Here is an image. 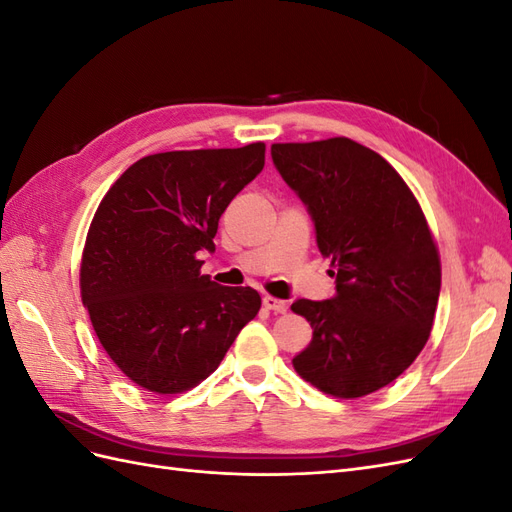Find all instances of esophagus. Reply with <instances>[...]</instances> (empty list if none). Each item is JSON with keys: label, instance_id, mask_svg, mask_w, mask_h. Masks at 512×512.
Masks as SVG:
<instances>
[{"label": "esophagus", "instance_id": "esophagus-1", "mask_svg": "<svg viewBox=\"0 0 512 512\" xmlns=\"http://www.w3.org/2000/svg\"><path fill=\"white\" fill-rule=\"evenodd\" d=\"M262 305H265L267 309H271V312H275V314H284L286 309H288L286 301L277 299V297H271V294H265V297H262Z\"/></svg>", "mask_w": 512, "mask_h": 512}]
</instances>
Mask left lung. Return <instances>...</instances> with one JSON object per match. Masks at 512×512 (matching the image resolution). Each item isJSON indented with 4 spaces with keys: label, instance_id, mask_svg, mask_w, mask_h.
Masks as SVG:
<instances>
[{
    "label": "left lung",
    "instance_id": "8db88e82",
    "mask_svg": "<svg viewBox=\"0 0 512 512\" xmlns=\"http://www.w3.org/2000/svg\"><path fill=\"white\" fill-rule=\"evenodd\" d=\"M307 205L337 294L299 299L312 342L292 359L318 391L356 399L391 384L425 348L440 297V254L425 213L380 153L346 136L271 145Z\"/></svg>",
    "mask_w": 512,
    "mask_h": 512
}]
</instances>
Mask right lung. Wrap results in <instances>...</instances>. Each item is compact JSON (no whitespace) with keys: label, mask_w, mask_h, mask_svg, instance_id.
<instances>
[{"label":"right lung","mask_w":512,"mask_h":512,"mask_svg":"<svg viewBox=\"0 0 512 512\" xmlns=\"http://www.w3.org/2000/svg\"><path fill=\"white\" fill-rule=\"evenodd\" d=\"M265 166V143L141 158L102 198L81 258V299L134 384L177 395L209 378L260 294L200 273L222 213Z\"/></svg>","instance_id":"add662e5"}]
</instances>
